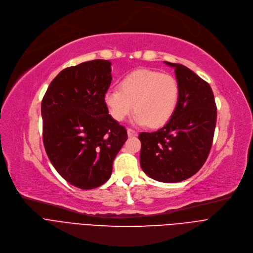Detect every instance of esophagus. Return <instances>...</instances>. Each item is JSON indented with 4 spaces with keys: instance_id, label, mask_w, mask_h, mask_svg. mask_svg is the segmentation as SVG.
I'll use <instances>...</instances> for the list:
<instances>
[{
    "instance_id": "esophagus-1",
    "label": "esophagus",
    "mask_w": 253,
    "mask_h": 253,
    "mask_svg": "<svg viewBox=\"0 0 253 253\" xmlns=\"http://www.w3.org/2000/svg\"><path fill=\"white\" fill-rule=\"evenodd\" d=\"M127 133H128L129 137H133V136L137 135V132L135 130H133V129H131V128L127 129Z\"/></svg>"
}]
</instances>
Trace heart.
Listing matches in <instances>:
<instances>
[{
  "instance_id": "obj_1",
  "label": "heart",
  "mask_w": 253,
  "mask_h": 253,
  "mask_svg": "<svg viewBox=\"0 0 253 253\" xmlns=\"http://www.w3.org/2000/svg\"><path fill=\"white\" fill-rule=\"evenodd\" d=\"M178 97L179 85L173 76L140 69L124 77L120 89L106 91L103 101L117 122L124 121L134 104V123L158 128L173 115Z\"/></svg>"
}]
</instances>
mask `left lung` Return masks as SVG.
I'll use <instances>...</instances> for the list:
<instances>
[{"label": "left lung", "mask_w": 253, "mask_h": 253, "mask_svg": "<svg viewBox=\"0 0 253 253\" xmlns=\"http://www.w3.org/2000/svg\"><path fill=\"white\" fill-rule=\"evenodd\" d=\"M174 68L179 85L176 109L167 124L155 132H141L139 161L151 178L179 182L196 174L211 150L216 124V104L210 85L179 63Z\"/></svg>", "instance_id": "left-lung-1"}]
</instances>
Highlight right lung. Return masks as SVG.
Returning <instances> with one entry per match:
<instances>
[{"label":"right lung","instance_id":"right-lung-1","mask_svg":"<svg viewBox=\"0 0 253 253\" xmlns=\"http://www.w3.org/2000/svg\"><path fill=\"white\" fill-rule=\"evenodd\" d=\"M109 60L95 59L61 71L42 100L43 142L50 162L82 190L108 180L127 131L109 115L103 96L112 82Z\"/></svg>","mask_w":253,"mask_h":253}]
</instances>
